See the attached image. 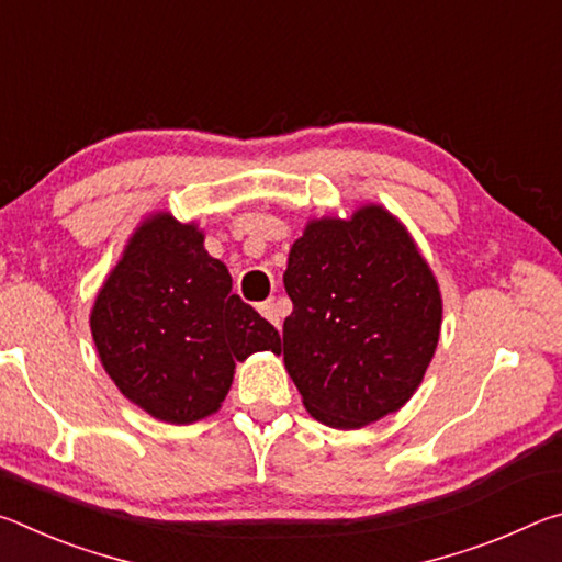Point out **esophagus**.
<instances>
[{
    "instance_id": "1",
    "label": "esophagus",
    "mask_w": 562,
    "mask_h": 562,
    "mask_svg": "<svg viewBox=\"0 0 562 562\" xmlns=\"http://www.w3.org/2000/svg\"><path fill=\"white\" fill-rule=\"evenodd\" d=\"M260 315L268 319V322H272L274 327H280V322H282V304H280V300H268V302H262L260 304Z\"/></svg>"
}]
</instances>
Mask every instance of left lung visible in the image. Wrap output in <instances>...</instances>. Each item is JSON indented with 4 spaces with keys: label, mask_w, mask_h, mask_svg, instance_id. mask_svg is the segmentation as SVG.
Listing matches in <instances>:
<instances>
[{
    "label": "left lung",
    "mask_w": 562,
    "mask_h": 562,
    "mask_svg": "<svg viewBox=\"0 0 562 562\" xmlns=\"http://www.w3.org/2000/svg\"><path fill=\"white\" fill-rule=\"evenodd\" d=\"M284 367L304 408L361 429L402 408L439 345L441 292L404 225L379 205L322 217L292 245Z\"/></svg>",
    "instance_id": "1"
}]
</instances>
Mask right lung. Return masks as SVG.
I'll return each instance as SVG.
<instances>
[{"instance_id": "right-lung-1", "label": "right lung", "mask_w": 562, "mask_h": 562, "mask_svg": "<svg viewBox=\"0 0 562 562\" xmlns=\"http://www.w3.org/2000/svg\"><path fill=\"white\" fill-rule=\"evenodd\" d=\"M91 335L121 394L168 424H193L223 404L235 361L280 351V335L233 294L203 233L170 215L138 227L93 304Z\"/></svg>"}]
</instances>
